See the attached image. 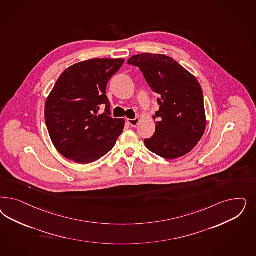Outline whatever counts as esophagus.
Returning <instances> with one entry per match:
<instances>
[{
    "mask_svg": "<svg viewBox=\"0 0 256 256\" xmlns=\"http://www.w3.org/2000/svg\"><path fill=\"white\" fill-rule=\"evenodd\" d=\"M127 122L130 124L132 127H136V126L138 124V122H140V118H134V120H132V118H128V120H127Z\"/></svg>",
    "mask_w": 256,
    "mask_h": 256,
    "instance_id": "esophagus-1",
    "label": "esophagus"
}]
</instances>
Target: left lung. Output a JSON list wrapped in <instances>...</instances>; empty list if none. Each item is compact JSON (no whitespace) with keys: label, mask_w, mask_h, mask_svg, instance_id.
<instances>
[{"label":"left lung","mask_w":256,"mask_h":256,"mask_svg":"<svg viewBox=\"0 0 256 256\" xmlns=\"http://www.w3.org/2000/svg\"><path fill=\"white\" fill-rule=\"evenodd\" d=\"M138 66L152 92L159 97L156 132L145 146L165 159H176L191 152L206 127L204 93L194 75L164 54H141L130 58Z\"/></svg>","instance_id":"obj_1"}]
</instances>
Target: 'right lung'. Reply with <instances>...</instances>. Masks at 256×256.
<instances>
[{
  "mask_svg": "<svg viewBox=\"0 0 256 256\" xmlns=\"http://www.w3.org/2000/svg\"><path fill=\"white\" fill-rule=\"evenodd\" d=\"M124 59L96 58L74 64L60 75L45 104V122L58 152L79 164L104 156L124 131L113 118L106 86ZM104 107L100 114L99 108Z\"/></svg>",
  "mask_w": 256,
  "mask_h": 256,
  "instance_id": "obj_1",
  "label": "right lung"
}]
</instances>
